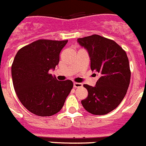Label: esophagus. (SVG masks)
<instances>
[{"label":"esophagus","instance_id":"34e87169","mask_svg":"<svg viewBox=\"0 0 146 146\" xmlns=\"http://www.w3.org/2000/svg\"><path fill=\"white\" fill-rule=\"evenodd\" d=\"M83 86V84L81 83H76L74 82V88H80V87Z\"/></svg>","mask_w":146,"mask_h":146}]
</instances>
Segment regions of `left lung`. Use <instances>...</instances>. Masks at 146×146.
<instances>
[{"mask_svg": "<svg viewBox=\"0 0 146 146\" xmlns=\"http://www.w3.org/2000/svg\"><path fill=\"white\" fill-rule=\"evenodd\" d=\"M78 43L87 50L91 69L100 77L95 86L83 85L88 97L82 100V105L92 114H108L121 103L130 83L126 53L114 40L98 35L78 38Z\"/></svg>", "mask_w": 146, "mask_h": 146, "instance_id": "left-lung-1", "label": "left lung"}]
</instances>
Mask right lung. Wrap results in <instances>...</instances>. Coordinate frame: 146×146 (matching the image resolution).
I'll return each mask as SVG.
<instances>
[{
    "mask_svg": "<svg viewBox=\"0 0 146 146\" xmlns=\"http://www.w3.org/2000/svg\"><path fill=\"white\" fill-rule=\"evenodd\" d=\"M68 40H38L21 48L12 65L15 91L23 106L41 117L57 114L64 105L73 83L58 81L49 74L59 63Z\"/></svg>",
    "mask_w": 146,
    "mask_h": 146,
    "instance_id": "add662e5",
    "label": "right lung"
}]
</instances>
